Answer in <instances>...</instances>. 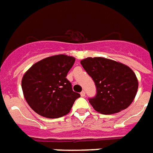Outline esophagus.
Segmentation results:
<instances>
[{"instance_id":"34e87169","label":"esophagus","mask_w":153,"mask_h":153,"mask_svg":"<svg viewBox=\"0 0 153 153\" xmlns=\"http://www.w3.org/2000/svg\"><path fill=\"white\" fill-rule=\"evenodd\" d=\"M81 97H85V91L81 92Z\"/></svg>"}]
</instances>
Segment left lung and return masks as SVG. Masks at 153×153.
<instances>
[{"mask_svg":"<svg viewBox=\"0 0 153 153\" xmlns=\"http://www.w3.org/2000/svg\"><path fill=\"white\" fill-rule=\"evenodd\" d=\"M81 64L97 87L96 97L89 100L95 111L111 114L131 104L139 83L131 68L104 57H87L81 60Z\"/></svg>","mask_w":153,"mask_h":153,"instance_id":"8db88e82","label":"left lung"}]
</instances>
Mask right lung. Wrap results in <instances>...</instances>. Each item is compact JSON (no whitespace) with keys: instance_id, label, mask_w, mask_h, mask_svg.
Returning a JSON list of instances; mask_svg holds the SVG:
<instances>
[{"instance_id":"add662e5","label":"right lung","mask_w":153,"mask_h":153,"mask_svg":"<svg viewBox=\"0 0 153 153\" xmlns=\"http://www.w3.org/2000/svg\"><path fill=\"white\" fill-rule=\"evenodd\" d=\"M75 58L56 55L32 65L22 76V89L26 102L38 114L55 119L70 112L80 94L72 91L67 74Z\"/></svg>"}]
</instances>
